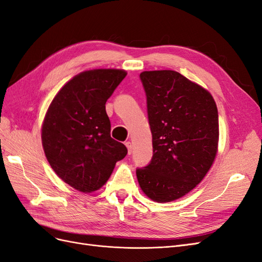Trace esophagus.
<instances>
[{"label": "esophagus", "instance_id": "esophagus-1", "mask_svg": "<svg viewBox=\"0 0 262 262\" xmlns=\"http://www.w3.org/2000/svg\"><path fill=\"white\" fill-rule=\"evenodd\" d=\"M125 146H126V148H128V154L130 155L132 153V143L130 141L125 142Z\"/></svg>", "mask_w": 262, "mask_h": 262}]
</instances>
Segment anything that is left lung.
<instances>
[{
    "instance_id": "8db88e82",
    "label": "left lung",
    "mask_w": 262,
    "mask_h": 262,
    "mask_svg": "<svg viewBox=\"0 0 262 262\" xmlns=\"http://www.w3.org/2000/svg\"><path fill=\"white\" fill-rule=\"evenodd\" d=\"M147 100L153 157L137 169L142 191L165 203L200 184L215 160L219 114L210 92L176 71L140 74Z\"/></svg>"
}]
</instances>
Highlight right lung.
Returning <instances> with one entry per match:
<instances>
[{"mask_svg": "<svg viewBox=\"0 0 262 262\" xmlns=\"http://www.w3.org/2000/svg\"><path fill=\"white\" fill-rule=\"evenodd\" d=\"M126 72L96 69L75 75L55 95L47 110L41 141L47 160L58 177L81 192L104 186L128 153L110 137L106 101Z\"/></svg>", "mask_w": 262, "mask_h": 262, "instance_id": "obj_1", "label": "right lung"}]
</instances>
